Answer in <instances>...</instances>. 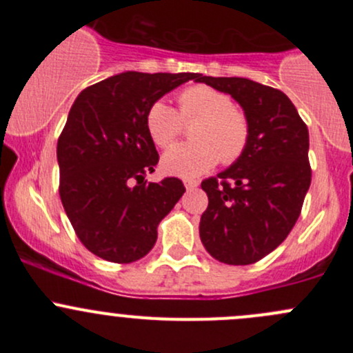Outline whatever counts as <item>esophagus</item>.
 I'll return each instance as SVG.
<instances>
[{"mask_svg": "<svg viewBox=\"0 0 353 353\" xmlns=\"http://www.w3.org/2000/svg\"><path fill=\"white\" fill-rule=\"evenodd\" d=\"M198 181H193V179H186L184 181V188H186L188 191H193V190H196L198 188Z\"/></svg>", "mask_w": 353, "mask_h": 353, "instance_id": "obj_1", "label": "esophagus"}]
</instances>
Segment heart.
<instances>
[{
	"label": "heart",
	"instance_id": "heart-1",
	"mask_svg": "<svg viewBox=\"0 0 353 353\" xmlns=\"http://www.w3.org/2000/svg\"><path fill=\"white\" fill-rule=\"evenodd\" d=\"M183 119L199 117L191 130L194 141L176 145L162 157V170L170 176L194 177L219 163L234 162L249 141L248 117L234 108L229 95L206 85H194L179 94ZM147 131L155 145L167 148L181 134L177 110L165 101H155L147 110Z\"/></svg>",
	"mask_w": 353,
	"mask_h": 353
}]
</instances>
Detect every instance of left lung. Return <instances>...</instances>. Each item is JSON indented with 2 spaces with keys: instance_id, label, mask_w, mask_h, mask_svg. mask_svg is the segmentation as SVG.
I'll list each match as a JSON object with an SVG mask.
<instances>
[{
  "instance_id": "1",
  "label": "left lung",
  "mask_w": 353,
  "mask_h": 353,
  "mask_svg": "<svg viewBox=\"0 0 353 353\" xmlns=\"http://www.w3.org/2000/svg\"><path fill=\"white\" fill-rule=\"evenodd\" d=\"M194 81L229 94L244 110L249 141L225 170L201 183L208 208L199 220L206 251L227 265H251L279 248L311 186L309 131L283 92L249 78Z\"/></svg>"
}]
</instances>
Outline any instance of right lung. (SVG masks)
I'll return each mask as SVG.
<instances>
[{
    "mask_svg": "<svg viewBox=\"0 0 353 353\" xmlns=\"http://www.w3.org/2000/svg\"><path fill=\"white\" fill-rule=\"evenodd\" d=\"M194 73L124 71L78 94L58 140L59 196L81 244L133 263L150 252L160 220L184 194L177 177L147 183L159 154L147 110Z\"/></svg>",
    "mask_w": 353,
    "mask_h": 353,
    "instance_id": "1",
    "label": "right lung"
}]
</instances>
